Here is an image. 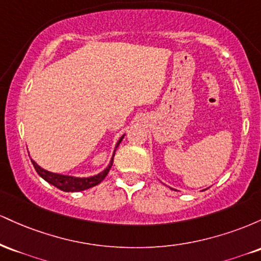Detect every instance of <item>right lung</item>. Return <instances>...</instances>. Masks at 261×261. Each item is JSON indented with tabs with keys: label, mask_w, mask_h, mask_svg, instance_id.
<instances>
[{
	"label": "right lung",
	"mask_w": 261,
	"mask_h": 261,
	"mask_svg": "<svg viewBox=\"0 0 261 261\" xmlns=\"http://www.w3.org/2000/svg\"><path fill=\"white\" fill-rule=\"evenodd\" d=\"M124 136L125 135H122L120 139H119L118 143H116L109 166H108L107 168L103 170V172H100L99 174H97V175L87 176V178H77V176L64 175V174H59V173L49 172V170L41 168L40 166H38V164L35 163L33 160H32V163H33V166H34L35 170H37L38 174L40 175L44 180H46L49 184L54 185V187L60 189V190L67 191V193H74V191L87 190V189L93 188V187H95V185L99 184V182L103 181V179L108 175V173H109V170L113 166V160H114V155H115L116 148H118V146L120 145V142L122 141V139H124Z\"/></svg>",
	"instance_id": "add662e5"
}]
</instances>
